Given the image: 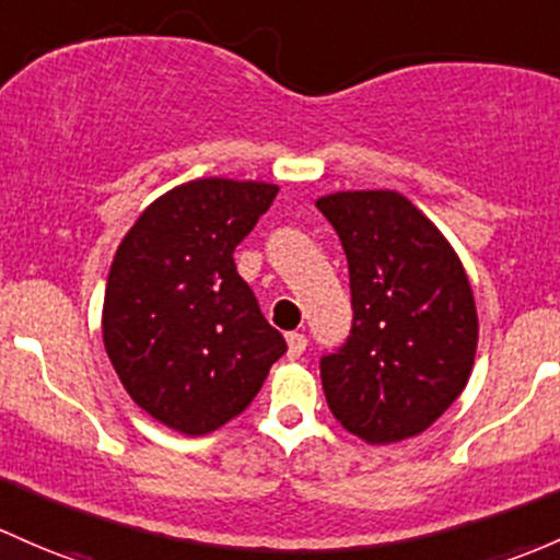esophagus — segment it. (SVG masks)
Returning <instances> with one entry per match:
<instances>
[{"instance_id":"esophagus-1","label":"esophagus","mask_w":560,"mask_h":560,"mask_svg":"<svg viewBox=\"0 0 560 560\" xmlns=\"http://www.w3.org/2000/svg\"><path fill=\"white\" fill-rule=\"evenodd\" d=\"M287 346H290V349H287V357L298 359L305 351V346H308V340H305L303 332H290L287 335Z\"/></svg>"}]
</instances>
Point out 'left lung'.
<instances>
[{"instance_id":"8db88e82","label":"left lung","mask_w":560,"mask_h":560,"mask_svg":"<svg viewBox=\"0 0 560 560\" xmlns=\"http://www.w3.org/2000/svg\"><path fill=\"white\" fill-rule=\"evenodd\" d=\"M349 260L351 329L319 359L332 416L364 443L432 427L467 386L478 314L443 233L392 190L316 201Z\"/></svg>"}]
</instances>
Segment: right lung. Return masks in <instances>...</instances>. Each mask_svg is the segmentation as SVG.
<instances>
[{"mask_svg":"<svg viewBox=\"0 0 560 560\" xmlns=\"http://www.w3.org/2000/svg\"><path fill=\"white\" fill-rule=\"evenodd\" d=\"M279 187L196 179L147 206L112 260L104 349L141 410L209 434L249 408L287 351L233 252Z\"/></svg>","mask_w":560,"mask_h":560,"instance_id":"obj_1","label":"right lung"}]
</instances>
